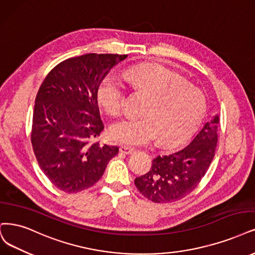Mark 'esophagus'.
Here are the masks:
<instances>
[{"instance_id":"1","label":"esophagus","mask_w":255,"mask_h":255,"mask_svg":"<svg viewBox=\"0 0 255 255\" xmlns=\"http://www.w3.org/2000/svg\"><path fill=\"white\" fill-rule=\"evenodd\" d=\"M120 151L122 153H124V154H132L135 151V150L133 148H131V147L122 146V147H120Z\"/></svg>"}]
</instances>
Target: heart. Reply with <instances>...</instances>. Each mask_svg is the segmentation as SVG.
Returning <instances> with one entry per match:
<instances>
[{"label":"heart","instance_id":"heart-1","mask_svg":"<svg viewBox=\"0 0 255 255\" xmlns=\"http://www.w3.org/2000/svg\"><path fill=\"white\" fill-rule=\"evenodd\" d=\"M133 86L150 94L143 118H127L115 123L110 136L117 143L136 147L161 143L175 147L189 138L206 116L204 93L171 70L161 65H138L126 71ZM101 106L111 116L124 109L125 86L116 75H108L98 91Z\"/></svg>","mask_w":255,"mask_h":255}]
</instances>
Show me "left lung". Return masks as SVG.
Wrapping results in <instances>:
<instances>
[{
    "label": "left lung",
    "mask_w": 255,
    "mask_h": 255,
    "mask_svg": "<svg viewBox=\"0 0 255 255\" xmlns=\"http://www.w3.org/2000/svg\"><path fill=\"white\" fill-rule=\"evenodd\" d=\"M218 115L205 123L189 145L168 155H157L150 170L134 180L137 190L154 203L183 199L199 185L212 162L218 143Z\"/></svg>",
    "instance_id": "left-lung-1"
}]
</instances>
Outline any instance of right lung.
<instances>
[{"label":"right lung","instance_id":"right-lung-1","mask_svg":"<svg viewBox=\"0 0 255 255\" xmlns=\"http://www.w3.org/2000/svg\"><path fill=\"white\" fill-rule=\"evenodd\" d=\"M127 54L87 53L67 59L47 74L36 94L31 143L37 164L58 189L75 193L102 177L117 146L93 139L104 129L98 90Z\"/></svg>","mask_w":255,"mask_h":255}]
</instances>
